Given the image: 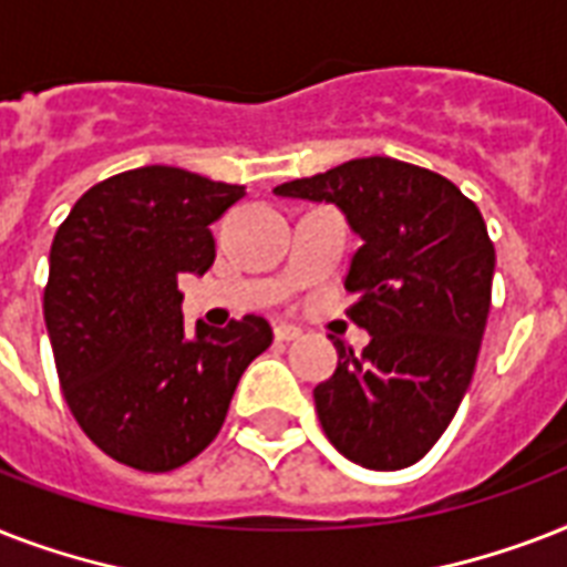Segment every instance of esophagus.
I'll list each match as a JSON object with an SVG mask.
<instances>
[{"instance_id": "34e87169", "label": "esophagus", "mask_w": 567, "mask_h": 567, "mask_svg": "<svg viewBox=\"0 0 567 567\" xmlns=\"http://www.w3.org/2000/svg\"><path fill=\"white\" fill-rule=\"evenodd\" d=\"M276 341H297V338L302 336L300 327H291V323H279V327L274 329Z\"/></svg>"}]
</instances>
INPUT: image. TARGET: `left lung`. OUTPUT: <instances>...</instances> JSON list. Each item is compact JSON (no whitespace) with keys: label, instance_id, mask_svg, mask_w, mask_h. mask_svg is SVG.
Segmentation results:
<instances>
[{"label":"left lung","instance_id":"1","mask_svg":"<svg viewBox=\"0 0 567 567\" xmlns=\"http://www.w3.org/2000/svg\"><path fill=\"white\" fill-rule=\"evenodd\" d=\"M332 203L362 238L344 288L350 318L371 332L355 355L336 338V373L315 388L332 447L371 471L430 453L453 421L492 309L494 247L480 208L444 176L371 155L276 185Z\"/></svg>","mask_w":567,"mask_h":567}]
</instances>
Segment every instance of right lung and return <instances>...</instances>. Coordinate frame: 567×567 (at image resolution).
<instances>
[{
  "instance_id": "1",
  "label": "right lung",
  "mask_w": 567,
  "mask_h": 567,
  "mask_svg": "<svg viewBox=\"0 0 567 567\" xmlns=\"http://www.w3.org/2000/svg\"><path fill=\"white\" fill-rule=\"evenodd\" d=\"M240 185L150 164L93 185L49 249L43 318L70 412L111 458L173 471L220 432L240 373L274 341L265 318H182L179 276L214 265L212 226Z\"/></svg>"
}]
</instances>
